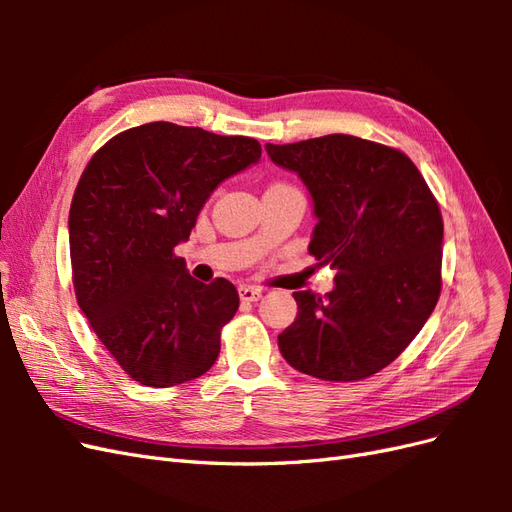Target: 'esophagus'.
<instances>
[{"mask_svg": "<svg viewBox=\"0 0 512 512\" xmlns=\"http://www.w3.org/2000/svg\"><path fill=\"white\" fill-rule=\"evenodd\" d=\"M239 297H241V301H258V299H262V288H258V286H241L239 288Z\"/></svg>", "mask_w": 512, "mask_h": 512, "instance_id": "esophagus-1", "label": "esophagus"}]
</instances>
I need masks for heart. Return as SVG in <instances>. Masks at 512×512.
Listing matches in <instances>:
<instances>
[{
	"instance_id": "b5f03b06",
	"label": "heart",
	"mask_w": 512,
	"mask_h": 512,
	"mask_svg": "<svg viewBox=\"0 0 512 512\" xmlns=\"http://www.w3.org/2000/svg\"><path fill=\"white\" fill-rule=\"evenodd\" d=\"M273 185H288V183H273Z\"/></svg>"
}]
</instances>
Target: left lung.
I'll list each match as a JSON object with an SVG mask.
<instances>
[{"instance_id":"1","label":"left lung","mask_w":512,"mask_h":512,"mask_svg":"<svg viewBox=\"0 0 512 512\" xmlns=\"http://www.w3.org/2000/svg\"><path fill=\"white\" fill-rule=\"evenodd\" d=\"M267 151L314 198L309 254L339 271L324 297L292 292L299 314L277 337L280 352L320 380L374 376L408 348L440 299L438 200L404 151L359 136L267 143Z\"/></svg>"}]
</instances>
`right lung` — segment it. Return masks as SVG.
Masks as SVG:
<instances>
[{
  "instance_id": "obj_1",
  "label": "right lung",
  "mask_w": 512,
  "mask_h": 512,
  "mask_svg": "<svg viewBox=\"0 0 512 512\" xmlns=\"http://www.w3.org/2000/svg\"><path fill=\"white\" fill-rule=\"evenodd\" d=\"M260 153L250 136L151 121L87 162L68 220L74 294L132 380L166 389L218 359L239 292L224 277L196 282L175 245L190 237L209 194Z\"/></svg>"
}]
</instances>
